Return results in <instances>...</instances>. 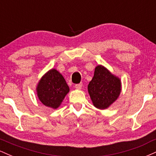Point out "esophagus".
I'll return each mask as SVG.
<instances>
[{
  "instance_id": "34e87169",
  "label": "esophagus",
  "mask_w": 156,
  "mask_h": 156,
  "mask_svg": "<svg viewBox=\"0 0 156 156\" xmlns=\"http://www.w3.org/2000/svg\"><path fill=\"white\" fill-rule=\"evenodd\" d=\"M82 86H83V84L82 83L76 84V85H75V88H76V89H80L82 88Z\"/></svg>"
}]
</instances>
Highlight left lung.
<instances>
[{"label": "left lung", "instance_id": "1", "mask_svg": "<svg viewBox=\"0 0 156 156\" xmlns=\"http://www.w3.org/2000/svg\"><path fill=\"white\" fill-rule=\"evenodd\" d=\"M122 83L119 77L99 64L88 85V92L94 107L104 110L114 103L121 93Z\"/></svg>", "mask_w": 156, "mask_h": 156}]
</instances>
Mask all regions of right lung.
I'll return each instance as SVG.
<instances>
[{
    "label": "right lung",
    "mask_w": 156,
    "mask_h": 156,
    "mask_svg": "<svg viewBox=\"0 0 156 156\" xmlns=\"http://www.w3.org/2000/svg\"><path fill=\"white\" fill-rule=\"evenodd\" d=\"M36 91L42 104L51 108L56 109L69 92V88L62 75L53 68L40 78Z\"/></svg>",
    "instance_id": "right-lung-1"
}]
</instances>
